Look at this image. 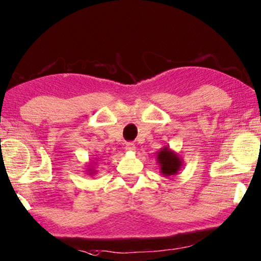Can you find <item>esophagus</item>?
I'll list each match as a JSON object with an SVG mask.
<instances>
[{
    "mask_svg": "<svg viewBox=\"0 0 261 261\" xmlns=\"http://www.w3.org/2000/svg\"><path fill=\"white\" fill-rule=\"evenodd\" d=\"M135 149H136V147H135V143L134 142H127L126 143V150H127V151H134Z\"/></svg>",
    "mask_w": 261,
    "mask_h": 261,
    "instance_id": "esophagus-1",
    "label": "esophagus"
}]
</instances>
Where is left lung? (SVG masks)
<instances>
[{
  "mask_svg": "<svg viewBox=\"0 0 261 261\" xmlns=\"http://www.w3.org/2000/svg\"><path fill=\"white\" fill-rule=\"evenodd\" d=\"M157 163L159 170L164 176H172L177 174L182 166H184V159L170 147H163L156 153Z\"/></svg>",
  "mask_w": 261,
  "mask_h": 261,
  "instance_id": "8db88e82",
  "label": "left lung"
}]
</instances>
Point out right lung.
<instances>
[{"mask_svg":"<svg viewBox=\"0 0 261 261\" xmlns=\"http://www.w3.org/2000/svg\"><path fill=\"white\" fill-rule=\"evenodd\" d=\"M95 166H96V162H90V163L88 164V166H86V167H87L86 171L88 172V173H87V174L91 175V176L95 175L96 172H97V171L95 170Z\"/></svg>","mask_w":261,"mask_h":261,"instance_id":"obj_1","label":"right lung"}]
</instances>
